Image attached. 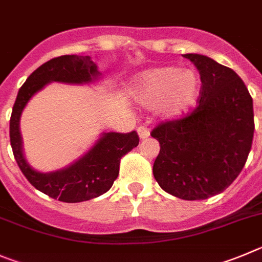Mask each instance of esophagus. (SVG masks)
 Masks as SVG:
<instances>
[{
  "instance_id": "esophagus-1",
  "label": "esophagus",
  "mask_w": 262,
  "mask_h": 262,
  "mask_svg": "<svg viewBox=\"0 0 262 262\" xmlns=\"http://www.w3.org/2000/svg\"><path fill=\"white\" fill-rule=\"evenodd\" d=\"M138 134H139V136H140L141 140H144V139H148V138H149V135H150L149 129H148L147 127H139Z\"/></svg>"
}]
</instances>
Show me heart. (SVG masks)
<instances>
[{"instance_id": "heart-1", "label": "heart", "mask_w": 262, "mask_h": 262, "mask_svg": "<svg viewBox=\"0 0 262 262\" xmlns=\"http://www.w3.org/2000/svg\"><path fill=\"white\" fill-rule=\"evenodd\" d=\"M200 79L192 70L158 67L141 74L134 84V95L143 106L161 107L165 118L175 119L196 104Z\"/></svg>"}]
</instances>
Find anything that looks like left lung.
Here are the masks:
<instances>
[{"label": "left lung", "mask_w": 262, "mask_h": 262, "mask_svg": "<svg viewBox=\"0 0 262 262\" xmlns=\"http://www.w3.org/2000/svg\"><path fill=\"white\" fill-rule=\"evenodd\" d=\"M200 73L199 105L177 121L158 124L153 175L160 187L183 200L224 192L243 170L255 133L253 102L234 70L201 54H184Z\"/></svg>", "instance_id": "8db88e82"}]
</instances>
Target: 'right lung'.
<instances>
[{
	"mask_svg": "<svg viewBox=\"0 0 262 262\" xmlns=\"http://www.w3.org/2000/svg\"><path fill=\"white\" fill-rule=\"evenodd\" d=\"M100 73L90 56H61L45 62L27 78L19 90L10 118V144L19 169L27 181L52 199L80 203L98 198L112 188L119 174L121 158L138 147L136 131L104 133L81 158L70 166L52 172H40L27 164L21 150L19 119L31 97L52 81L83 84L97 80Z\"/></svg>",
	"mask_w": 262,
	"mask_h": 262,
	"instance_id": "obj_1",
	"label": "right lung"
}]
</instances>
